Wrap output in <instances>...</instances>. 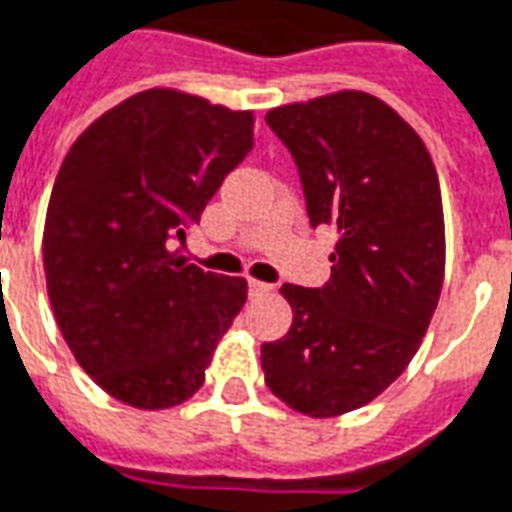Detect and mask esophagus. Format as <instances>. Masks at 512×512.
<instances>
[{
  "label": "esophagus",
  "mask_w": 512,
  "mask_h": 512,
  "mask_svg": "<svg viewBox=\"0 0 512 512\" xmlns=\"http://www.w3.org/2000/svg\"><path fill=\"white\" fill-rule=\"evenodd\" d=\"M270 290H273V284H264V281H248L250 298H262V295H267Z\"/></svg>",
  "instance_id": "1"
}]
</instances>
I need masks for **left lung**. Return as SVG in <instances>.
I'll return each instance as SVG.
<instances>
[{
    "label": "left lung",
    "mask_w": 512,
    "mask_h": 512,
    "mask_svg": "<svg viewBox=\"0 0 512 512\" xmlns=\"http://www.w3.org/2000/svg\"><path fill=\"white\" fill-rule=\"evenodd\" d=\"M264 119L295 158L309 222L340 234L323 287H281L292 326L262 345L264 382L292 410L334 418L396 382L435 315L446 267L438 172L421 136L365 91Z\"/></svg>",
    "instance_id": "left-lung-1"
}]
</instances>
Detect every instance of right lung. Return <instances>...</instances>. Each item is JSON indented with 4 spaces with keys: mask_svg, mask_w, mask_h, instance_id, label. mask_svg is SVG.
Wrapping results in <instances>:
<instances>
[{
    "mask_svg": "<svg viewBox=\"0 0 512 512\" xmlns=\"http://www.w3.org/2000/svg\"><path fill=\"white\" fill-rule=\"evenodd\" d=\"M250 150V111L150 88L63 158L44 225L47 292L74 359L108 396L167 410L206 379L248 284L186 264L175 245Z\"/></svg>",
    "mask_w": 512,
    "mask_h": 512,
    "instance_id": "obj_1",
    "label": "right lung"
}]
</instances>
